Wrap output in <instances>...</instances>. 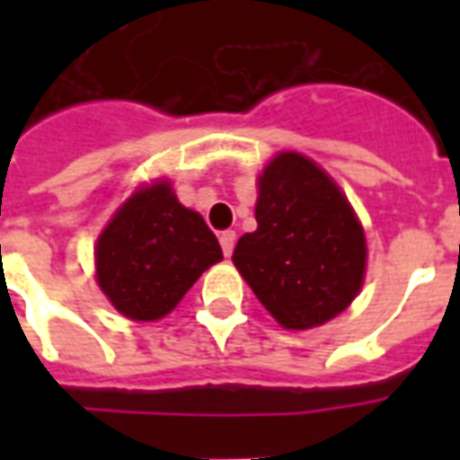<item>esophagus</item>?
I'll return each mask as SVG.
<instances>
[{
  "label": "esophagus",
  "mask_w": 460,
  "mask_h": 460,
  "mask_svg": "<svg viewBox=\"0 0 460 460\" xmlns=\"http://www.w3.org/2000/svg\"><path fill=\"white\" fill-rule=\"evenodd\" d=\"M219 243H221V251H224V256H231L234 243H236V234H234V231H221Z\"/></svg>",
  "instance_id": "obj_1"
}]
</instances>
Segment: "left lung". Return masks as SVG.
<instances>
[{
  "label": "left lung",
  "mask_w": 460,
  "mask_h": 460,
  "mask_svg": "<svg viewBox=\"0 0 460 460\" xmlns=\"http://www.w3.org/2000/svg\"><path fill=\"white\" fill-rule=\"evenodd\" d=\"M259 229L234 249L256 298L288 330L328 323L355 300L365 279L362 226L338 184L298 152L263 170Z\"/></svg>",
  "instance_id": "8db88e82"
}]
</instances>
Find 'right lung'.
Here are the masks:
<instances>
[{
	"mask_svg": "<svg viewBox=\"0 0 460 460\" xmlns=\"http://www.w3.org/2000/svg\"><path fill=\"white\" fill-rule=\"evenodd\" d=\"M217 261L221 246L214 231L181 207L167 181L135 191L95 246L98 283L130 320L172 313Z\"/></svg>",
	"mask_w": 460,
	"mask_h": 460,
	"instance_id": "obj_1",
	"label": "right lung"
}]
</instances>
